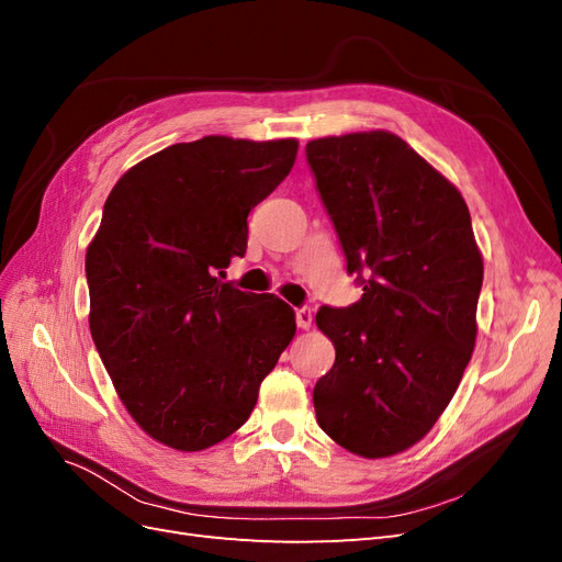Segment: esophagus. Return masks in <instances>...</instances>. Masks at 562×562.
<instances>
[{
    "mask_svg": "<svg viewBox=\"0 0 562 562\" xmlns=\"http://www.w3.org/2000/svg\"><path fill=\"white\" fill-rule=\"evenodd\" d=\"M295 323L302 330H307L312 326V310L307 307V304H302V307L295 310Z\"/></svg>",
    "mask_w": 562,
    "mask_h": 562,
    "instance_id": "esophagus-1",
    "label": "esophagus"
}]
</instances>
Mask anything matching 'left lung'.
<instances>
[{"instance_id": "1", "label": "left lung", "mask_w": 562, "mask_h": 562, "mask_svg": "<svg viewBox=\"0 0 562 562\" xmlns=\"http://www.w3.org/2000/svg\"><path fill=\"white\" fill-rule=\"evenodd\" d=\"M307 164L363 288L321 307L335 363L314 386L318 427L368 459L415 446L434 427L475 345L483 260L454 187L386 131L307 143Z\"/></svg>"}]
</instances>
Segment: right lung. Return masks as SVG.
<instances>
[{
  "instance_id": "add662e5",
  "label": "right lung",
  "mask_w": 562,
  "mask_h": 562,
  "mask_svg": "<svg viewBox=\"0 0 562 562\" xmlns=\"http://www.w3.org/2000/svg\"><path fill=\"white\" fill-rule=\"evenodd\" d=\"M295 155L297 140L206 135L133 166L105 201L87 250L91 335L131 417L168 448L239 429L295 335L283 300L223 281Z\"/></svg>"
}]
</instances>
